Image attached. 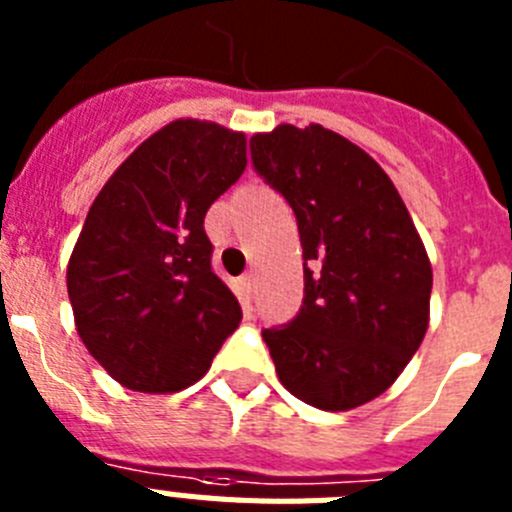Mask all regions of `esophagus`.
Segmentation results:
<instances>
[{
	"instance_id": "34e87169",
	"label": "esophagus",
	"mask_w": 512,
	"mask_h": 512,
	"mask_svg": "<svg viewBox=\"0 0 512 512\" xmlns=\"http://www.w3.org/2000/svg\"><path fill=\"white\" fill-rule=\"evenodd\" d=\"M238 287H241V297H243V302H251V297H253V287H256V279H253V274H246V277H241L238 279Z\"/></svg>"
}]
</instances>
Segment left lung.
<instances>
[{
    "label": "left lung",
    "mask_w": 512,
    "mask_h": 512,
    "mask_svg": "<svg viewBox=\"0 0 512 512\" xmlns=\"http://www.w3.org/2000/svg\"><path fill=\"white\" fill-rule=\"evenodd\" d=\"M248 146L302 243L300 312L261 330L279 382L312 408H359L400 377L425 336L433 271L423 241L390 176L343 135L279 125Z\"/></svg>",
    "instance_id": "8db88e82"
}]
</instances>
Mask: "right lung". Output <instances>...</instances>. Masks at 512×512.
Wrapping results in <instances>:
<instances>
[{"label": "right lung", "mask_w": 512, "mask_h": 512, "mask_svg": "<svg viewBox=\"0 0 512 512\" xmlns=\"http://www.w3.org/2000/svg\"><path fill=\"white\" fill-rule=\"evenodd\" d=\"M246 169V135L176 120L110 176L66 284L89 354L135 392H176L210 369L243 312L212 271L205 215Z\"/></svg>", "instance_id": "right-lung-1"}]
</instances>
